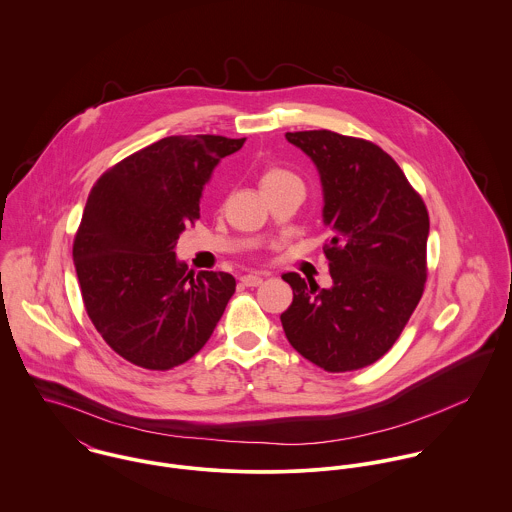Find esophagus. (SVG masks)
Segmentation results:
<instances>
[{
  "label": "esophagus",
  "mask_w": 512,
  "mask_h": 512,
  "mask_svg": "<svg viewBox=\"0 0 512 512\" xmlns=\"http://www.w3.org/2000/svg\"><path fill=\"white\" fill-rule=\"evenodd\" d=\"M266 278H268V274H246V276L240 278V282H242V286H246V288H256V286H260Z\"/></svg>",
  "instance_id": "obj_1"
}]
</instances>
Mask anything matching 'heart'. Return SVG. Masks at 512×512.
Instances as JSON below:
<instances>
[{"label":"heart","instance_id":"heart-1","mask_svg":"<svg viewBox=\"0 0 512 512\" xmlns=\"http://www.w3.org/2000/svg\"><path fill=\"white\" fill-rule=\"evenodd\" d=\"M288 185H301L299 177L293 171L286 167H280V165L264 167V171L260 175V187L264 193L280 189V187H288Z\"/></svg>","mask_w":512,"mask_h":512}]
</instances>
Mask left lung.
<instances>
[{"mask_svg": "<svg viewBox=\"0 0 512 512\" xmlns=\"http://www.w3.org/2000/svg\"><path fill=\"white\" fill-rule=\"evenodd\" d=\"M319 169L323 252L333 288L284 274L293 301L282 325L293 349L327 372H349L384 357L422 299L428 264V209L400 165L363 138L331 130L288 132Z\"/></svg>", "mask_w": 512, "mask_h": 512, "instance_id": "1", "label": "left lung"}]
</instances>
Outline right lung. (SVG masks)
Returning <instances> with one entry per match:
<instances>
[{"label":"right lung","mask_w":512,"mask_h":512,"mask_svg":"<svg viewBox=\"0 0 512 512\" xmlns=\"http://www.w3.org/2000/svg\"><path fill=\"white\" fill-rule=\"evenodd\" d=\"M246 138L169 136L106 169L73 244L84 309L114 353L147 370L187 363L211 339L236 290L226 272L187 270L175 256L205 183Z\"/></svg>","instance_id":"add662e5"}]
</instances>
